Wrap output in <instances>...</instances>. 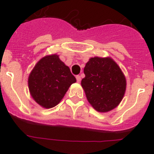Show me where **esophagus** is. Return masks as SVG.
<instances>
[{
  "instance_id": "34e87169",
  "label": "esophagus",
  "mask_w": 154,
  "mask_h": 154,
  "mask_svg": "<svg viewBox=\"0 0 154 154\" xmlns=\"http://www.w3.org/2000/svg\"><path fill=\"white\" fill-rule=\"evenodd\" d=\"M76 80H77V82H80V81H81V76L76 75Z\"/></svg>"
}]
</instances>
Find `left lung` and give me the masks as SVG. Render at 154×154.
Here are the masks:
<instances>
[{"label":"left lung","mask_w":154,"mask_h":154,"mask_svg":"<svg viewBox=\"0 0 154 154\" xmlns=\"http://www.w3.org/2000/svg\"><path fill=\"white\" fill-rule=\"evenodd\" d=\"M81 82L87 100L96 111L107 112L117 107L126 89V79L117 63L110 57L89 58Z\"/></svg>","instance_id":"1"}]
</instances>
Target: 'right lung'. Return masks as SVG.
<instances>
[{"label": "right lung", "mask_w": 154, "mask_h": 154, "mask_svg": "<svg viewBox=\"0 0 154 154\" xmlns=\"http://www.w3.org/2000/svg\"><path fill=\"white\" fill-rule=\"evenodd\" d=\"M76 82L70 69L56 54L41 58L28 79L31 97L41 106L51 109L60 103L71 85Z\"/></svg>", "instance_id": "obj_1"}]
</instances>
